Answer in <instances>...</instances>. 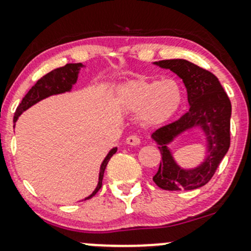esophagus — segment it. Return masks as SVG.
<instances>
[{"instance_id":"esophagus-1","label":"esophagus","mask_w":251,"mask_h":251,"mask_svg":"<svg viewBox=\"0 0 251 251\" xmlns=\"http://www.w3.org/2000/svg\"><path fill=\"white\" fill-rule=\"evenodd\" d=\"M140 143L141 140L137 135H131L126 138V144H130V146H138Z\"/></svg>"}]
</instances>
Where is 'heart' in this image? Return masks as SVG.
<instances>
[{
    "mask_svg": "<svg viewBox=\"0 0 251 251\" xmlns=\"http://www.w3.org/2000/svg\"><path fill=\"white\" fill-rule=\"evenodd\" d=\"M121 104L130 110H141L149 124H163L173 118L183 100L181 86L173 78H138L130 81L119 92Z\"/></svg>",
    "mask_w": 251,
    "mask_h": 251,
    "instance_id": "b5f03b06",
    "label": "heart"
}]
</instances>
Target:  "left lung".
Segmentation results:
<instances>
[{
    "label": "left lung",
    "instance_id": "left-lung-1",
    "mask_svg": "<svg viewBox=\"0 0 251 251\" xmlns=\"http://www.w3.org/2000/svg\"><path fill=\"white\" fill-rule=\"evenodd\" d=\"M159 67L173 70L183 80L188 95L189 110L177 120L161 126L153 133L160 146L161 161L153 181L165 191H192L203 187L212 178L231 143V100L212 73L186 59L159 60ZM201 125L208 136L207 160L193 171L176 166L165 143L178 133Z\"/></svg>",
    "mask_w": 251,
    "mask_h": 251
}]
</instances>
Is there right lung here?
<instances>
[{
    "instance_id": "obj_1",
    "label": "right lung",
    "mask_w": 251,
    "mask_h": 251,
    "mask_svg": "<svg viewBox=\"0 0 251 251\" xmlns=\"http://www.w3.org/2000/svg\"><path fill=\"white\" fill-rule=\"evenodd\" d=\"M82 67L81 63H72V64H65L64 67L57 68V69L52 70L48 74L44 75L31 88H30L29 92L25 95V97L23 98L22 103L18 105L16 113H14L13 121L16 123L18 116L23 113L24 110H26L27 108H30L31 105H34L35 103H37L39 100H44V98L48 97V96L57 95V93H63L70 91L72 86L74 85L77 81V74L80 72V68ZM116 148H113L109 151L105 159L103 160L102 165H100V179H98V186L96 187V189L93 191V193L90 197L85 198V201L92 198L96 193L102 187V179L104 176V170L107 168L108 161L110 160L111 156L115 154Z\"/></svg>"
}]
</instances>
